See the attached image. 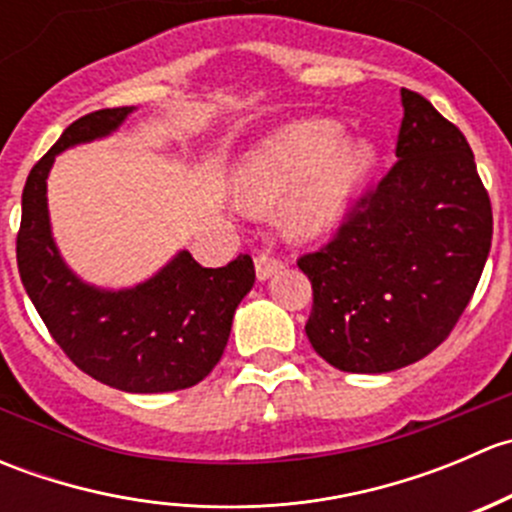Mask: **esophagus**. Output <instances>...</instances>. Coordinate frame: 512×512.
Returning <instances> with one entry per match:
<instances>
[{"instance_id":"34e87169","label":"esophagus","mask_w":512,"mask_h":512,"mask_svg":"<svg viewBox=\"0 0 512 512\" xmlns=\"http://www.w3.org/2000/svg\"><path fill=\"white\" fill-rule=\"evenodd\" d=\"M282 267H285V262L277 260V257H272V255H265V252L255 257V272H257V280L260 282L270 280V277L277 275Z\"/></svg>"}]
</instances>
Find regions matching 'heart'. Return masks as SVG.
Masks as SVG:
<instances>
[{"mask_svg": "<svg viewBox=\"0 0 512 512\" xmlns=\"http://www.w3.org/2000/svg\"><path fill=\"white\" fill-rule=\"evenodd\" d=\"M332 118H312L285 128L245 158L232 195L245 213H267L285 200L282 225L294 237L334 230L376 163L366 138H349Z\"/></svg>", "mask_w": 512, "mask_h": 512, "instance_id": "1", "label": "heart"}]
</instances>
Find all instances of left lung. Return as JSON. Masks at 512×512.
Wrapping results in <instances>:
<instances>
[{"label": "left lung", "mask_w": 512, "mask_h": 512, "mask_svg": "<svg viewBox=\"0 0 512 512\" xmlns=\"http://www.w3.org/2000/svg\"><path fill=\"white\" fill-rule=\"evenodd\" d=\"M399 163L337 237L299 257L314 292V352L352 374H386L431 354L471 302L493 240L490 198L466 136L401 89Z\"/></svg>", "instance_id": "1"}]
</instances>
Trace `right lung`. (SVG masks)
Masks as SVG:
<instances>
[{
  "label": "right lung",
  "instance_id": "right-lung-1",
  "mask_svg": "<svg viewBox=\"0 0 512 512\" xmlns=\"http://www.w3.org/2000/svg\"><path fill=\"white\" fill-rule=\"evenodd\" d=\"M133 106L103 108L71 123L29 173L22 193L17 265L22 285L64 354L101 384L163 394L203 381L223 356L232 317L255 285L250 255L200 267L180 250L146 282L103 289L81 280L51 235L46 178L59 153L121 128Z\"/></svg>",
  "mask_w": 512,
  "mask_h": 512
}]
</instances>
